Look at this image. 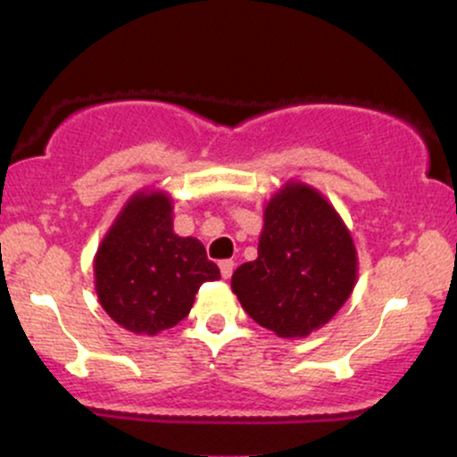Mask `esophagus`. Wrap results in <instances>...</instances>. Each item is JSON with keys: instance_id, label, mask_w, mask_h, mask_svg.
I'll use <instances>...</instances> for the list:
<instances>
[{"instance_id": "obj_1", "label": "esophagus", "mask_w": 457, "mask_h": 457, "mask_svg": "<svg viewBox=\"0 0 457 457\" xmlns=\"http://www.w3.org/2000/svg\"><path fill=\"white\" fill-rule=\"evenodd\" d=\"M219 269H221V277L223 279H229L234 272V262L232 260H221L219 262Z\"/></svg>"}]
</instances>
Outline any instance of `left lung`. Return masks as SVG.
Returning <instances> with one entry per match:
<instances>
[{
	"label": "left lung",
	"mask_w": 457,
	"mask_h": 457,
	"mask_svg": "<svg viewBox=\"0 0 457 457\" xmlns=\"http://www.w3.org/2000/svg\"><path fill=\"white\" fill-rule=\"evenodd\" d=\"M356 275L354 240L333 204L287 180L266 204L258 258L236 269L232 290L260 327L303 339L344 307Z\"/></svg>",
	"instance_id": "1"
}]
</instances>
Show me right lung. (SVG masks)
<instances>
[{
  "label": "right lung",
  "mask_w": 457,
  "mask_h": 457,
  "mask_svg": "<svg viewBox=\"0 0 457 457\" xmlns=\"http://www.w3.org/2000/svg\"><path fill=\"white\" fill-rule=\"evenodd\" d=\"M219 266L193 236L174 232L171 195L144 188L124 204L94 255V287L109 318L135 335L176 327Z\"/></svg>",
  "instance_id": "1"
}]
</instances>
